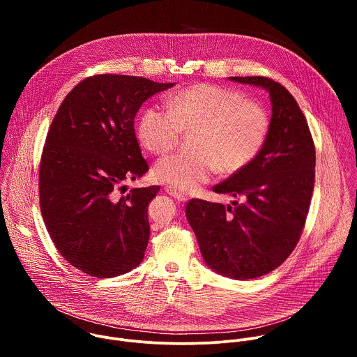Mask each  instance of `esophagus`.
Returning <instances> with one entry per match:
<instances>
[{
    "label": "esophagus",
    "mask_w": 357,
    "mask_h": 357,
    "mask_svg": "<svg viewBox=\"0 0 357 357\" xmlns=\"http://www.w3.org/2000/svg\"><path fill=\"white\" fill-rule=\"evenodd\" d=\"M165 190H167V193H168V195H171L172 197H175L178 202H186V200H188L186 193L178 192V190H176V189H174V188H167Z\"/></svg>",
    "instance_id": "1"
}]
</instances>
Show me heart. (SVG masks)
I'll return each instance as SVG.
<instances>
[{"instance_id":"obj_1","label":"heart","mask_w":357,"mask_h":357,"mask_svg":"<svg viewBox=\"0 0 357 357\" xmlns=\"http://www.w3.org/2000/svg\"><path fill=\"white\" fill-rule=\"evenodd\" d=\"M165 107L152 105L139 116L137 138L152 154L172 149L182 132H192V152L161 158L152 174L171 188L189 192L213 172L231 175L244 169L263 149L270 117L266 109L236 90L199 83L167 96Z\"/></svg>"}]
</instances>
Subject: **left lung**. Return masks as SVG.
<instances>
[{
	"label": "left lung",
	"mask_w": 357,
	"mask_h": 357,
	"mask_svg": "<svg viewBox=\"0 0 357 357\" xmlns=\"http://www.w3.org/2000/svg\"><path fill=\"white\" fill-rule=\"evenodd\" d=\"M230 80L270 93L268 137L244 169L213 186L240 202L225 206L190 199L186 218L213 271L251 280L280 267L301 237L315 183V145L307 119L282 84L263 76Z\"/></svg>",
	"instance_id": "1"
}]
</instances>
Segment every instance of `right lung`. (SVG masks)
<instances>
[{
    "label": "right lung",
    "mask_w": 357,
    "mask_h": 357,
    "mask_svg": "<svg viewBox=\"0 0 357 357\" xmlns=\"http://www.w3.org/2000/svg\"><path fill=\"white\" fill-rule=\"evenodd\" d=\"M172 86L139 76H90L65 97L50 124L39 165L42 218L62 257L91 277L126 274L144 259L146 209L160 186L121 197L116 192L148 171L135 114Z\"/></svg>",
    "instance_id": "1"
}]
</instances>
